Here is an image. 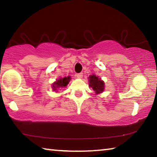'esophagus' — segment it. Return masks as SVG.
<instances>
[{
	"instance_id": "1",
	"label": "esophagus",
	"mask_w": 157,
	"mask_h": 157,
	"mask_svg": "<svg viewBox=\"0 0 157 157\" xmlns=\"http://www.w3.org/2000/svg\"><path fill=\"white\" fill-rule=\"evenodd\" d=\"M76 76L78 78L81 79V78H82V76H83V75H82V73H78L76 75Z\"/></svg>"
}]
</instances>
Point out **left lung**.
<instances>
[{
    "instance_id": "obj_1",
    "label": "left lung",
    "mask_w": 157,
    "mask_h": 157,
    "mask_svg": "<svg viewBox=\"0 0 157 157\" xmlns=\"http://www.w3.org/2000/svg\"><path fill=\"white\" fill-rule=\"evenodd\" d=\"M89 86L91 87L93 90H94L95 95L102 94L104 91L105 82L98 76L94 75V74L90 75L89 77Z\"/></svg>"
}]
</instances>
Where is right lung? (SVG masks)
Segmentation results:
<instances>
[{"label":"right lung","mask_w":157,"mask_h":157,"mask_svg":"<svg viewBox=\"0 0 157 157\" xmlns=\"http://www.w3.org/2000/svg\"><path fill=\"white\" fill-rule=\"evenodd\" d=\"M71 79L70 76L68 77H64L63 78H59L57 79L55 82H53L52 84V88L53 91L57 92L58 89H61L63 88V87H66L68 84L69 82Z\"/></svg>","instance_id":"add662e5"}]
</instances>
